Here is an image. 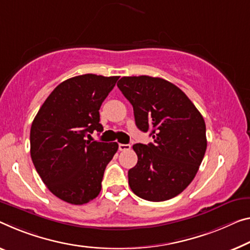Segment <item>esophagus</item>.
Segmentation results:
<instances>
[{
	"instance_id": "obj_1",
	"label": "esophagus",
	"mask_w": 250,
	"mask_h": 250,
	"mask_svg": "<svg viewBox=\"0 0 250 250\" xmlns=\"http://www.w3.org/2000/svg\"><path fill=\"white\" fill-rule=\"evenodd\" d=\"M118 149H120V151H128V149H130V145L129 144H120L118 145Z\"/></svg>"
}]
</instances>
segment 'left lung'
Here are the masks:
<instances>
[{
  "mask_svg": "<svg viewBox=\"0 0 250 250\" xmlns=\"http://www.w3.org/2000/svg\"><path fill=\"white\" fill-rule=\"evenodd\" d=\"M117 87L132 104L135 124L154 143L134 144L137 164L128 184L137 197L160 202L181 193L194 179L207 149L206 123L188 96L167 80L123 77Z\"/></svg>",
  "mask_w": 250,
  "mask_h": 250,
  "instance_id": "1",
  "label": "left lung"
}]
</instances>
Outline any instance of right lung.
<instances>
[{
	"mask_svg": "<svg viewBox=\"0 0 250 250\" xmlns=\"http://www.w3.org/2000/svg\"><path fill=\"white\" fill-rule=\"evenodd\" d=\"M118 78L86 74L64 80L32 122L30 153L34 167L51 193L71 205L97 197L105 168L118 149L116 142L86 140L94 130L103 132L99 108Z\"/></svg>",
	"mask_w": 250,
	"mask_h": 250,
	"instance_id": "right-lung-1",
	"label": "right lung"
}]
</instances>
